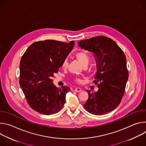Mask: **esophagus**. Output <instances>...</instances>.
<instances>
[{"label": "esophagus", "mask_w": 146, "mask_h": 146, "mask_svg": "<svg viewBox=\"0 0 146 146\" xmlns=\"http://www.w3.org/2000/svg\"><path fill=\"white\" fill-rule=\"evenodd\" d=\"M74 91L76 92H80L81 91V89L80 88H75Z\"/></svg>", "instance_id": "34e87169"}]
</instances>
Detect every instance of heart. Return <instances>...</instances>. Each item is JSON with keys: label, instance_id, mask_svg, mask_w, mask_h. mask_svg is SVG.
<instances>
[{"label": "heart", "instance_id": "1", "mask_svg": "<svg viewBox=\"0 0 146 146\" xmlns=\"http://www.w3.org/2000/svg\"><path fill=\"white\" fill-rule=\"evenodd\" d=\"M76 59L78 60V61L81 64V65L84 66H88V63L90 62V58L89 55L85 52L84 51H80L78 52L77 53H76ZM68 61L66 59H65L63 63H62V67L65 68L68 66ZM75 81L77 82V83H81L82 81L81 80L79 79V78H76L75 80Z\"/></svg>", "mask_w": 146, "mask_h": 146}]
</instances>
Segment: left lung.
Here are the masks:
<instances>
[{
    "mask_svg": "<svg viewBox=\"0 0 146 146\" xmlns=\"http://www.w3.org/2000/svg\"><path fill=\"white\" fill-rule=\"evenodd\" d=\"M78 45L92 52L97 72L94 84L99 88L91 93L83 106L91 114L100 115L114 110L121 102L128 79L127 60L123 51L114 40L96 36L78 41Z\"/></svg>",
    "mask_w": 146,
    "mask_h": 146,
    "instance_id": "8db88e82",
    "label": "left lung"
}]
</instances>
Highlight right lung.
I'll return each mask as SVG.
<instances>
[{"instance_id":"obj_1","label":"right lung","mask_w":146,"mask_h":146,"mask_svg":"<svg viewBox=\"0 0 146 146\" xmlns=\"http://www.w3.org/2000/svg\"><path fill=\"white\" fill-rule=\"evenodd\" d=\"M74 41L54 40L32 44L19 64V85L30 107L44 115L58 113L63 108L68 87L57 88L52 77L72 51Z\"/></svg>"}]
</instances>
